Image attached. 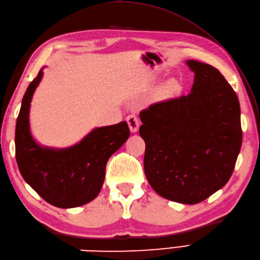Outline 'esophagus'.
I'll return each mask as SVG.
<instances>
[{
	"instance_id": "esophagus-1",
	"label": "esophagus",
	"mask_w": 260,
	"mask_h": 260,
	"mask_svg": "<svg viewBox=\"0 0 260 260\" xmlns=\"http://www.w3.org/2000/svg\"><path fill=\"white\" fill-rule=\"evenodd\" d=\"M127 120V124H128V127L132 133H136L137 131H139V127H140V119L137 117L136 115H128L126 117Z\"/></svg>"
}]
</instances>
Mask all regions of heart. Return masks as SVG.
Instances as JSON below:
<instances>
[{"mask_svg":"<svg viewBox=\"0 0 260 260\" xmlns=\"http://www.w3.org/2000/svg\"><path fill=\"white\" fill-rule=\"evenodd\" d=\"M174 86H175V81L171 80V81L167 82V88H168V89H173Z\"/></svg>","mask_w":260,"mask_h":260,"instance_id":"1","label":"heart"}]
</instances>
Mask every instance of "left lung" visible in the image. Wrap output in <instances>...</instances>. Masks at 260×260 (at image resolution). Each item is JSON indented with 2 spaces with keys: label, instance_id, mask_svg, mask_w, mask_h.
<instances>
[{
  "label": "left lung",
  "instance_id": "8db88e82",
  "mask_svg": "<svg viewBox=\"0 0 260 260\" xmlns=\"http://www.w3.org/2000/svg\"><path fill=\"white\" fill-rule=\"evenodd\" d=\"M190 93L142 110L144 171L157 194L183 204L206 200L234 172L241 148L238 97L218 69L186 60Z\"/></svg>",
  "mask_w": 260,
  "mask_h": 260
}]
</instances>
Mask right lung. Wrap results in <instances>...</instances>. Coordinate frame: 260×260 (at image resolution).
Here are the masks:
<instances>
[{"instance_id": "1", "label": "right lung", "mask_w": 260, "mask_h": 260, "mask_svg": "<svg viewBox=\"0 0 260 260\" xmlns=\"http://www.w3.org/2000/svg\"><path fill=\"white\" fill-rule=\"evenodd\" d=\"M43 68L27 87L15 126V157L22 178L54 207L70 209L92 201L101 192L109 157L129 137L126 121L93 128L66 148L40 145L30 129V106Z\"/></svg>"}]
</instances>
